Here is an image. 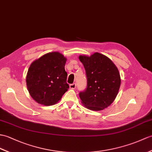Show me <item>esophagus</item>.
<instances>
[{"instance_id":"34e87169","label":"esophagus","mask_w":152,"mask_h":152,"mask_svg":"<svg viewBox=\"0 0 152 152\" xmlns=\"http://www.w3.org/2000/svg\"><path fill=\"white\" fill-rule=\"evenodd\" d=\"M70 89H76V83H72V84H70Z\"/></svg>"}]
</instances>
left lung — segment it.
Segmentation results:
<instances>
[{"label":"left lung","mask_w":152,"mask_h":152,"mask_svg":"<svg viewBox=\"0 0 152 152\" xmlns=\"http://www.w3.org/2000/svg\"><path fill=\"white\" fill-rule=\"evenodd\" d=\"M79 59L87 80L86 89L79 93L82 103L91 110H103L118 94L121 82L118 70L110 59L98 52L91 56H80Z\"/></svg>","instance_id":"left-lung-1"}]
</instances>
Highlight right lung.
<instances>
[{"mask_svg":"<svg viewBox=\"0 0 152 152\" xmlns=\"http://www.w3.org/2000/svg\"><path fill=\"white\" fill-rule=\"evenodd\" d=\"M66 61L63 54L52 52L31 63L26 75V86L30 96L38 104L54 105L67 91Z\"/></svg>","mask_w":152,"mask_h":152,"instance_id":"obj_1","label":"right lung"}]
</instances>
